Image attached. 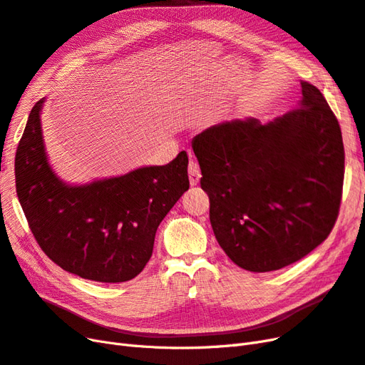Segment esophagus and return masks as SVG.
<instances>
[{"mask_svg":"<svg viewBox=\"0 0 365 365\" xmlns=\"http://www.w3.org/2000/svg\"><path fill=\"white\" fill-rule=\"evenodd\" d=\"M188 174H190V183H191V186H195L197 183H199L200 182V177H202L199 163L191 160L190 165H188Z\"/></svg>","mask_w":365,"mask_h":365,"instance_id":"obj_1","label":"esophagus"}]
</instances>
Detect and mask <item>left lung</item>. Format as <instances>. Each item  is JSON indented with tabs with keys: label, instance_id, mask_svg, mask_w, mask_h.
Segmentation results:
<instances>
[{
	"label": "left lung",
	"instance_id": "obj_1",
	"mask_svg": "<svg viewBox=\"0 0 365 365\" xmlns=\"http://www.w3.org/2000/svg\"><path fill=\"white\" fill-rule=\"evenodd\" d=\"M272 122H223L197 134L192 150L218 245L242 269L292 264L329 237L339 214L344 145L321 91Z\"/></svg>",
	"mask_w": 365,
	"mask_h": 365
}]
</instances>
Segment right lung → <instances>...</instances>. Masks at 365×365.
<instances>
[{
  "mask_svg": "<svg viewBox=\"0 0 365 365\" xmlns=\"http://www.w3.org/2000/svg\"><path fill=\"white\" fill-rule=\"evenodd\" d=\"M43 103L30 111L15 158L18 200L35 240L51 262L81 278L122 283L138 277L151 258L160 222L190 188L188 154L70 186L47 162Z\"/></svg>",
  "mask_w": 365,
  "mask_h": 365,
  "instance_id": "1",
  "label": "right lung"
}]
</instances>
